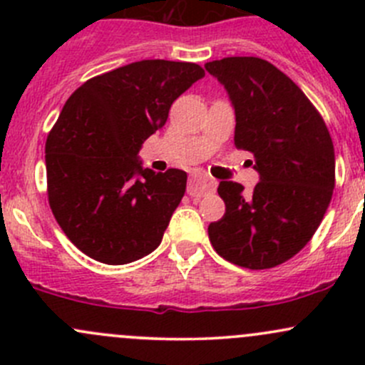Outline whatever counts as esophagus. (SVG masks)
I'll return each mask as SVG.
<instances>
[{
    "instance_id": "obj_1",
    "label": "esophagus",
    "mask_w": 365,
    "mask_h": 365,
    "mask_svg": "<svg viewBox=\"0 0 365 365\" xmlns=\"http://www.w3.org/2000/svg\"><path fill=\"white\" fill-rule=\"evenodd\" d=\"M217 187V182L215 180L208 178V176H194V178H190L189 182V194L190 196H205V194H210L213 192Z\"/></svg>"
}]
</instances>
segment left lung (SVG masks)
Wrapping results in <instances>:
<instances>
[{"instance_id": "8db88e82", "label": "left lung", "mask_w": 365, "mask_h": 365, "mask_svg": "<svg viewBox=\"0 0 365 365\" xmlns=\"http://www.w3.org/2000/svg\"><path fill=\"white\" fill-rule=\"evenodd\" d=\"M226 88L235 109V145L256 159L259 182L245 194L220 182L222 219L208 226L219 256L238 267H277L305 247L323 220L336 155L325 121L304 91L268 61L233 56L205 65Z\"/></svg>"}]
</instances>
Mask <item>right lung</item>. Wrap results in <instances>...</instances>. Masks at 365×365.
Returning a JSON list of instances; mask_svg holds the SVG:
<instances>
[{
  "label": "right lung",
  "mask_w": 365,
  "mask_h": 365,
  "mask_svg": "<svg viewBox=\"0 0 365 365\" xmlns=\"http://www.w3.org/2000/svg\"><path fill=\"white\" fill-rule=\"evenodd\" d=\"M201 77L196 63L141 60L86 81L65 102L46 141L47 196L86 256L125 264L160 245L187 173L143 168L138 153Z\"/></svg>",
  "instance_id": "add662e5"
}]
</instances>
